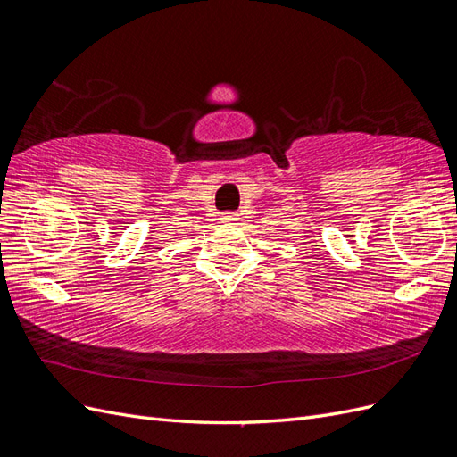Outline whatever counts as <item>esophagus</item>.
<instances>
[{"label":"esophagus","mask_w":457,"mask_h":457,"mask_svg":"<svg viewBox=\"0 0 457 457\" xmlns=\"http://www.w3.org/2000/svg\"><path fill=\"white\" fill-rule=\"evenodd\" d=\"M220 219H223V223H230V225H232V223H237V220H238L240 217H238L237 213H225Z\"/></svg>","instance_id":"1"}]
</instances>
